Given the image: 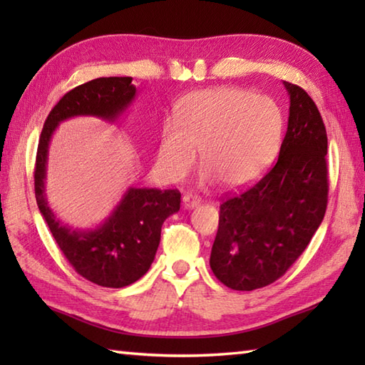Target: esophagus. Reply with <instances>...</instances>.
<instances>
[{
    "instance_id": "1",
    "label": "esophagus",
    "mask_w": 365,
    "mask_h": 365,
    "mask_svg": "<svg viewBox=\"0 0 365 365\" xmlns=\"http://www.w3.org/2000/svg\"><path fill=\"white\" fill-rule=\"evenodd\" d=\"M200 204V199L197 196H192V195H185L183 196V205L185 208H195Z\"/></svg>"
}]
</instances>
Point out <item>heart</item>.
Segmentation results:
<instances>
[{
    "label": "heart",
    "mask_w": 365,
    "mask_h": 365,
    "mask_svg": "<svg viewBox=\"0 0 365 365\" xmlns=\"http://www.w3.org/2000/svg\"><path fill=\"white\" fill-rule=\"evenodd\" d=\"M282 130V111L273 98L235 86L196 91L163 127L158 163L169 180L180 182L200 152L207 180L242 188L276 158Z\"/></svg>",
    "instance_id": "heart-1"
}]
</instances>
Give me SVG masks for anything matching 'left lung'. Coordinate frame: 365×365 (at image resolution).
<instances>
[{
	"mask_svg": "<svg viewBox=\"0 0 365 365\" xmlns=\"http://www.w3.org/2000/svg\"><path fill=\"white\" fill-rule=\"evenodd\" d=\"M284 84L290 113L276 165L220 207L210 267L218 281L234 290L262 289L284 276L327 212V128L307 92Z\"/></svg>",
	"mask_w": 365,
	"mask_h": 365,
	"instance_id": "8db88e82",
	"label": "left lung"
}]
</instances>
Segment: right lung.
I'll return each instance as SVG.
<instances>
[{"label":"right lung","mask_w":365,"mask_h":365,"mask_svg":"<svg viewBox=\"0 0 365 365\" xmlns=\"http://www.w3.org/2000/svg\"><path fill=\"white\" fill-rule=\"evenodd\" d=\"M131 80V76L97 78L68 91L43 123L34 166L38 210L59 250L80 276L110 289L127 287L147 273L158 250L163 222L180 210V191L128 188L102 226L91 230L72 229L54 216L46 202V157L53 131L63 120L75 115L118 119L136 96Z\"/></svg>","instance_id":"1"}]
</instances>
